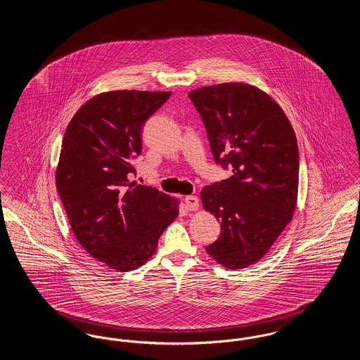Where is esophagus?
<instances>
[{
    "label": "esophagus",
    "mask_w": 360,
    "mask_h": 360,
    "mask_svg": "<svg viewBox=\"0 0 360 360\" xmlns=\"http://www.w3.org/2000/svg\"><path fill=\"white\" fill-rule=\"evenodd\" d=\"M185 204H186V207H188V210H190V212H194V210H197L200 207V201H198V198L195 195L185 197Z\"/></svg>",
    "instance_id": "34e87169"
}]
</instances>
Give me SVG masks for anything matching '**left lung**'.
I'll return each mask as SVG.
<instances>
[{"mask_svg": "<svg viewBox=\"0 0 360 360\" xmlns=\"http://www.w3.org/2000/svg\"><path fill=\"white\" fill-rule=\"evenodd\" d=\"M205 124L214 160L233 175L201 190L221 224L206 252L229 270L264 257L290 223L298 197V146L290 121L257 86L228 82L188 93Z\"/></svg>", "mask_w": 360, "mask_h": 360, "instance_id": "8db88e82", "label": "left lung"}]
</instances>
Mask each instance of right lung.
I'll return each instance as SVG.
<instances>
[{
    "mask_svg": "<svg viewBox=\"0 0 360 360\" xmlns=\"http://www.w3.org/2000/svg\"><path fill=\"white\" fill-rule=\"evenodd\" d=\"M172 91L112 90L86 101L66 128L55 179L70 226L87 254L127 273L153 257L179 200L129 181L141 127Z\"/></svg>",
    "mask_w": 360,
    "mask_h": 360,
    "instance_id": "1",
    "label": "right lung"
}]
</instances>
